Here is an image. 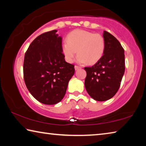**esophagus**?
<instances>
[{"instance_id": "34e87169", "label": "esophagus", "mask_w": 146, "mask_h": 146, "mask_svg": "<svg viewBox=\"0 0 146 146\" xmlns=\"http://www.w3.org/2000/svg\"><path fill=\"white\" fill-rule=\"evenodd\" d=\"M80 68H81L80 66H76V65H75V70H78V69H80Z\"/></svg>"}]
</instances>
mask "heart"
<instances>
[{"label":"heart","instance_id":"1","mask_svg":"<svg viewBox=\"0 0 146 146\" xmlns=\"http://www.w3.org/2000/svg\"><path fill=\"white\" fill-rule=\"evenodd\" d=\"M105 48V40L100 34L76 29L68 35L62 51L68 62L74 60L77 51L79 62L93 65L102 57Z\"/></svg>","mask_w":146,"mask_h":146}]
</instances>
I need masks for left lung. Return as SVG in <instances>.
I'll list each match as a JSON object with an SVG mask.
<instances>
[{
    "label": "left lung",
    "mask_w": 146,
    "mask_h": 146,
    "mask_svg": "<svg viewBox=\"0 0 146 146\" xmlns=\"http://www.w3.org/2000/svg\"><path fill=\"white\" fill-rule=\"evenodd\" d=\"M104 53L91 67H86L85 87L94 100L105 101L111 98L120 88L125 71L124 49L117 38L104 31Z\"/></svg>",
    "instance_id": "obj_1"
}]
</instances>
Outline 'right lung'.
<instances>
[{
	"label": "right lung",
	"mask_w": 146,
	"mask_h": 146,
	"mask_svg": "<svg viewBox=\"0 0 146 146\" xmlns=\"http://www.w3.org/2000/svg\"><path fill=\"white\" fill-rule=\"evenodd\" d=\"M56 31L38 36L27 49L24 60V80L27 88L35 99L47 105L60 102L75 73V66L65 61L62 38Z\"/></svg>",
	"instance_id": "obj_1"
}]
</instances>
